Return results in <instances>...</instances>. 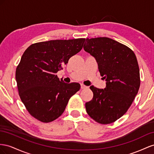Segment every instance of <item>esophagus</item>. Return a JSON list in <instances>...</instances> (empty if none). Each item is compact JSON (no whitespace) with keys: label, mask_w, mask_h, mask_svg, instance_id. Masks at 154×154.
Listing matches in <instances>:
<instances>
[{"label":"esophagus","mask_w":154,"mask_h":154,"mask_svg":"<svg viewBox=\"0 0 154 154\" xmlns=\"http://www.w3.org/2000/svg\"><path fill=\"white\" fill-rule=\"evenodd\" d=\"M87 86H85V85H82V84H81V89H86V88H87Z\"/></svg>","instance_id":"34e87169"}]
</instances>
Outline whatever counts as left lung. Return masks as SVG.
<instances>
[{
	"mask_svg": "<svg viewBox=\"0 0 154 154\" xmlns=\"http://www.w3.org/2000/svg\"><path fill=\"white\" fill-rule=\"evenodd\" d=\"M85 51L93 56L106 88L91 86L94 97L86 103L88 114L100 124L115 122L127 112L140 86L137 58L130 48L108 37L86 38Z\"/></svg>",
	"mask_w": 154,
	"mask_h": 154,
	"instance_id": "8db88e82",
	"label": "left lung"
}]
</instances>
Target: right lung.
I'll return each mask as SVG.
<instances>
[{
    "label": "right lung",
    "instance_id": "add662e5",
    "mask_svg": "<svg viewBox=\"0 0 154 154\" xmlns=\"http://www.w3.org/2000/svg\"><path fill=\"white\" fill-rule=\"evenodd\" d=\"M85 38L52 40L33 44L25 50L17 67L20 98L30 115L50 122L62 115L79 83H65L56 73L79 52Z\"/></svg>",
    "mask_w": 154,
    "mask_h": 154
}]
</instances>
